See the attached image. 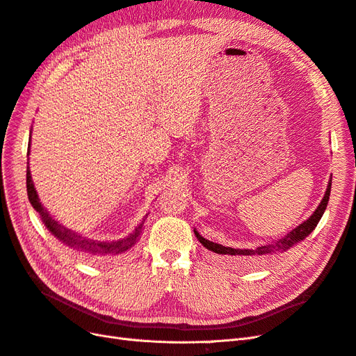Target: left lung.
<instances>
[{
  "label": "left lung",
  "instance_id": "8db88e82",
  "mask_svg": "<svg viewBox=\"0 0 356 356\" xmlns=\"http://www.w3.org/2000/svg\"><path fill=\"white\" fill-rule=\"evenodd\" d=\"M330 193H331V179L328 182V187H327V191L324 195V199L321 200L316 211L312 213L305 222H301L300 225H297L294 230H291L285 236V238L268 243V245L258 246V248H255V250H238V248L222 246L220 243H215V242H211L208 239L202 238V236L197 233V230H195V234H196V238L199 239V242L204 248H207V250H209V251L217 254L218 257H221L224 261H229L232 264H238L241 267L242 266L243 267L251 266L254 261H258V258H263L266 255H270V254H275V252H279V251H286L288 248L294 246L300 241H303L305 238H307V236L315 230L319 220L322 218V215H324V212L327 209V204H328V200H330Z\"/></svg>",
  "mask_w": 356,
  "mask_h": 356
}]
</instances>
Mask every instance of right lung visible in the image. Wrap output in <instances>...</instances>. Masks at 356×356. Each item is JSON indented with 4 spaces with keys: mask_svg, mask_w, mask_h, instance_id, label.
Returning a JSON list of instances; mask_svg holds the SVG:
<instances>
[{
    "mask_svg": "<svg viewBox=\"0 0 356 356\" xmlns=\"http://www.w3.org/2000/svg\"><path fill=\"white\" fill-rule=\"evenodd\" d=\"M29 147H31V138H29ZM28 154H29V149H28ZM26 190H28V199H29L31 204L40 213L42 222L46 224V227L51 232V234H55L59 241L67 243L71 248H75L77 251L90 254V255L120 254V252L127 251L131 246H134L139 239V234H141V232H143V225H144L145 220L138 225L134 233L129 234L124 239H118V241H113V242H101V241H90V239L81 238L80 234H77L75 232H71L67 227H63V225L58 224V221L53 220L49 215V212L42 208V204L40 203L38 195H37L35 187H34V182H32V178H31L29 166H26Z\"/></svg>",
    "mask_w": 356,
    "mask_h": 356,
    "instance_id": "right-lung-1",
    "label": "right lung"
}]
</instances>
